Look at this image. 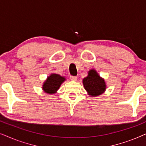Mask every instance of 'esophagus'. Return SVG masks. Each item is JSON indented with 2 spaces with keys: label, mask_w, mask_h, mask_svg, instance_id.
<instances>
[{
  "label": "esophagus",
  "mask_w": 146,
  "mask_h": 146,
  "mask_svg": "<svg viewBox=\"0 0 146 146\" xmlns=\"http://www.w3.org/2000/svg\"><path fill=\"white\" fill-rule=\"evenodd\" d=\"M70 80L72 81H76L77 76H70Z\"/></svg>",
  "instance_id": "obj_1"
}]
</instances>
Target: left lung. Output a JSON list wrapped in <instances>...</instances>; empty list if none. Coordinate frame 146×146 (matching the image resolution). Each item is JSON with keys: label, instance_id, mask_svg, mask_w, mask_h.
<instances>
[{"label": "left lung", "instance_id": "obj_1", "mask_svg": "<svg viewBox=\"0 0 146 146\" xmlns=\"http://www.w3.org/2000/svg\"><path fill=\"white\" fill-rule=\"evenodd\" d=\"M82 82L85 90L90 96L101 95L106 88L105 80L94 69L88 72V75L83 79Z\"/></svg>", "mask_w": 146, "mask_h": 146}]
</instances>
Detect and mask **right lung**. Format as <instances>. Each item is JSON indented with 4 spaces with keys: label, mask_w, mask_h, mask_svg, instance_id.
Segmentation results:
<instances>
[{
    "label": "right lung",
    "mask_w": 146,
    "mask_h": 146,
    "mask_svg": "<svg viewBox=\"0 0 146 146\" xmlns=\"http://www.w3.org/2000/svg\"><path fill=\"white\" fill-rule=\"evenodd\" d=\"M65 80L66 78L64 76H61L57 74H51L43 84V90L46 93L53 94L56 92L60 87L62 83Z\"/></svg>",
    "instance_id": "obj_1"
}]
</instances>
